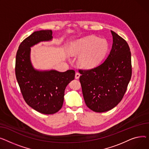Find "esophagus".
<instances>
[{
    "label": "esophagus",
    "mask_w": 149,
    "mask_h": 149,
    "mask_svg": "<svg viewBox=\"0 0 149 149\" xmlns=\"http://www.w3.org/2000/svg\"><path fill=\"white\" fill-rule=\"evenodd\" d=\"M80 76H81V74H80L79 73H76V74H75V79H77L79 78Z\"/></svg>",
    "instance_id": "34e87169"
}]
</instances>
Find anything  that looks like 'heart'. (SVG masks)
Masks as SVG:
<instances>
[{"mask_svg":"<svg viewBox=\"0 0 149 149\" xmlns=\"http://www.w3.org/2000/svg\"><path fill=\"white\" fill-rule=\"evenodd\" d=\"M109 45L104 39L89 36L74 41L70 47L73 55H79L77 63L84 68H92L103 60L108 51Z\"/></svg>","mask_w":149,"mask_h":149,"instance_id":"b5f03b06","label":"heart"}]
</instances>
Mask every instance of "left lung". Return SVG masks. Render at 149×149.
Instances as JSON below:
<instances>
[{"label":"left lung","instance_id":"obj_1","mask_svg":"<svg viewBox=\"0 0 149 149\" xmlns=\"http://www.w3.org/2000/svg\"><path fill=\"white\" fill-rule=\"evenodd\" d=\"M111 32L112 49L104 62L88 70H79L85 104L96 112H106L117 105L132 76L128 44L115 32Z\"/></svg>","mask_w":149,"mask_h":149}]
</instances>
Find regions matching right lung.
Segmentation results:
<instances>
[{"instance_id":"add662e5","label":"right lung","mask_w":149,"mask_h":149,"mask_svg":"<svg viewBox=\"0 0 149 149\" xmlns=\"http://www.w3.org/2000/svg\"><path fill=\"white\" fill-rule=\"evenodd\" d=\"M53 39L51 30L35 31L25 38L17 52L15 76L23 97L28 105L44 114H53L62 108L67 85L74 79L75 72L68 70H40L31 60V47Z\"/></svg>"}]
</instances>
